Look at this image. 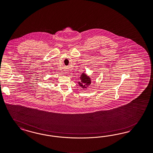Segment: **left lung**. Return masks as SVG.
Listing matches in <instances>:
<instances>
[{"mask_svg":"<svg viewBox=\"0 0 153 153\" xmlns=\"http://www.w3.org/2000/svg\"><path fill=\"white\" fill-rule=\"evenodd\" d=\"M80 79H81V82H79L80 86H82L83 88H86L88 86H89L91 84V79L89 77L86 76L85 74H82Z\"/></svg>","mask_w":153,"mask_h":153,"instance_id":"left-lung-1","label":"left lung"}]
</instances>
